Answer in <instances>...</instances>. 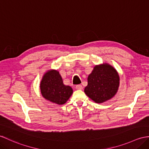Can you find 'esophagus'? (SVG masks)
Segmentation results:
<instances>
[{
    "label": "esophagus",
    "instance_id": "esophagus-1",
    "mask_svg": "<svg viewBox=\"0 0 149 149\" xmlns=\"http://www.w3.org/2000/svg\"><path fill=\"white\" fill-rule=\"evenodd\" d=\"M75 89H78V90H81V89H82V86L81 85V84L76 85L75 86Z\"/></svg>",
    "mask_w": 149,
    "mask_h": 149
}]
</instances>
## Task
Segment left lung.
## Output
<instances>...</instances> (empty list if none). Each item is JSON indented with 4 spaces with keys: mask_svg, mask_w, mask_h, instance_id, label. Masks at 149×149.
<instances>
[{
    "mask_svg": "<svg viewBox=\"0 0 149 149\" xmlns=\"http://www.w3.org/2000/svg\"><path fill=\"white\" fill-rule=\"evenodd\" d=\"M119 86V76L108 64L95 67L88 77L84 92L96 103H103L116 95Z\"/></svg>",
    "mask_w": 149,
    "mask_h": 149,
    "instance_id": "8db88e82",
    "label": "left lung"
}]
</instances>
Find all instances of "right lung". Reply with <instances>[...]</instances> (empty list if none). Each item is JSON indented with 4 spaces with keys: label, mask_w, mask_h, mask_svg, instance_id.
<instances>
[{
    "label": "right lung",
    "mask_w": 149,
    "mask_h": 149,
    "mask_svg": "<svg viewBox=\"0 0 149 149\" xmlns=\"http://www.w3.org/2000/svg\"><path fill=\"white\" fill-rule=\"evenodd\" d=\"M40 91L44 98L58 105H63L70 97L73 90L65 86L56 70H50L44 75L40 82Z\"/></svg>",
    "instance_id": "right-lung-1"
}]
</instances>
